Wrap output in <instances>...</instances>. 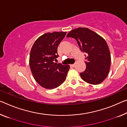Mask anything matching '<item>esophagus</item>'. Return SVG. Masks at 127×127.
Instances as JSON below:
<instances>
[{"label": "esophagus", "instance_id": "obj_1", "mask_svg": "<svg viewBox=\"0 0 127 127\" xmlns=\"http://www.w3.org/2000/svg\"><path fill=\"white\" fill-rule=\"evenodd\" d=\"M75 65V64H72V65H71L70 66H72V67H74Z\"/></svg>", "mask_w": 127, "mask_h": 127}]
</instances>
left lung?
I'll use <instances>...</instances> for the list:
<instances>
[{
    "label": "left lung",
    "instance_id": "8db88e82",
    "mask_svg": "<svg viewBox=\"0 0 127 127\" xmlns=\"http://www.w3.org/2000/svg\"><path fill=\"white\" fill-rule=\"evenodd\" d=\"M67 37L75 38L80 50L85 56L86 69L80 73L84 81L91 85H98L106 78L111 66V55L106 41L96 33L86 28L72 30Z\"/></svg>",
    "mask_w": 127,
    "mask_h": 127
}]
</instances>
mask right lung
Wrapping results in <instances>:
<instances>
[{"label": "right lung", "mask_w": 127, "mask_h": 127, "mask_svg": "<svg viewBox=\"0 0 127 127\" xmlns=\"http://www.w3.org/2000/svg\"><path fill=\"white\" fill-rule=\"evenodd\" d=\"M66 34V32L46 33L37 39L31 48V71L37 82L45 89L56 88L66 79L69 65L54 63L59 56L58 46Z\"/></svg>", "instance_id": "obj_1"}]
</instances>
